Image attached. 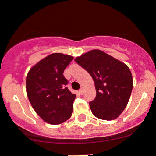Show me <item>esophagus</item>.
Returning a JSON list of instances; mask_svg holds the SVG:
<instances>
[{"instance_id":"1","label":"esophagus","mask_w":156,"mask_h":156,"mask_svg":"<svg viewBox=\"0 0 156 156\" xmlns=\"http://www.w3.org/2000/svg\"><path fill=\"white\" fill-rule=\"evenodd\" d=\"M79 93L81 94V95H83V87H81V89L79 90Z\"/></svg>"}]
</instances>
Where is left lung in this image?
Returning <instances> with one entry per match:
<instances>
[{
    "label": "left lung",
    "instance_id": "8db88e82",
    "mask_svg": "<svg viewBox=\"0 0 156 156\" xmlns=\"http://www.w3.org/2000/svg\"><path fill=\"white\" fill-rule=\"evenodd\" d=\"M75 61L90 73L95 82L96 97L90 102L92 114L112 121L124 111L130 98L133 82L124 63L99 49H93Z\"/></svg>",
    "mask_w": 156,
    "mask_h": 156
}]
</instances>
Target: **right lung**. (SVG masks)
Segmentation results:
<instances>
[{
	"label": "right lung",
	"mask_w": 156,
	"mask_h": 156,
	"mask_svg": "<svg viewBox=\"0 0 156 156\" xmlns=\"http://www.w3.org/2000/svg\"><path fill=\"white\" fill-rule=\"evenodd\" d=\"M73 57L52 53L41 60L29 71L26 90L36 113L49 124H60L71 117L76 95L68 90L64 69Z\"/></svg>",
	"instance_id": "1"
}]
</instances>
